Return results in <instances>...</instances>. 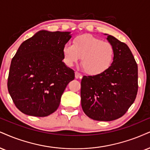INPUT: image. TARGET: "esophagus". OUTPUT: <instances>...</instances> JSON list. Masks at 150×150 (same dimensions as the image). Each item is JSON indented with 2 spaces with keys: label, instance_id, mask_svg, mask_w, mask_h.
I'll return each mask as SVG.
<instances>
[{
  "label": "esophagus",
  "instance_id": "1",
  "mask_svg": "<svg viewBox=\"0 0 150 150\" xmlns=\"http://www.w3.org/2000/svg\"><path fill=\"white\" fill-rule=\"evenodd\" d=\"M82 74L81 73H79L78 71L75 72V78L76 79H81L82 78Z\"/></svg>",
  "mask_w": 150,
  "mask_h": 150
}]
</instances>
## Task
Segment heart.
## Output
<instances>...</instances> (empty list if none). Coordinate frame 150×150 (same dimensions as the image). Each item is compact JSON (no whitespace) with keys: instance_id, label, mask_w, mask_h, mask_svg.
<instances>
[{"instance_id":"obj_1","label":"heart","mask_w":150,"mask_h":150,"mask_svg":"<svg viewBox=\"0 0 150 150\" xmlns=\"http://www.w3.org/2000/svg\"><path fill=\"white\" fill-rule=\"evenodd\" d=\"M64 61L71 67L81 58V65L88 74L99 75L106 71L113 63L115 55L111 43L90 35L76 37L72 44H64L62 49Z\"/></svg>"}]
</instances>
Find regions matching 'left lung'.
I'll return each instance as SVG.
<instances>
[{
	"label": "left lung",
	"instance_id": "obj_1",
	"mask_svg": "<svg viewBox=\"0 0 150 150\" xmlns=\"http://www.w3.org/2000/svg\"><path fill=\"white\" fill-rule=\"evenodd\" d=\"M107 40L115 51L106 71L84 76L81 80V106L87 116L97 121H112L126 113L138 92V65L126 44L113 36Z\"/></svg>",
	"mask_w": 150,
	"mask_h": 150
}]
</instances>
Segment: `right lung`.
Instances as JSON below:
<instances>
[{"label": "right lung", "mask_w": 150, "mask_h": 150, "mask_svg": "<svg viewBox=\"0 0 150 150\" xmlns=\"http://www.w3.org/2000/svg\"><path fill=\"white\" fill-rule=\"evenodd\" d=\"M70 32L40 30L24 41L13 57L7 79L9 93L20 111L46 117L55 112L74 71L62 60Z\"/></svg>", "instance_id": "obj_1"}]
</instances>
